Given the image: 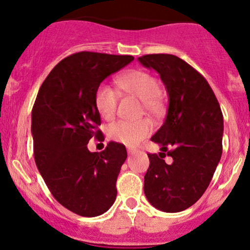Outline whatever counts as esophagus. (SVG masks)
<instances>
[{"label": "esophagus", "instance_id": "34e87169", "mask_svg": "<svg viewBox=\"0 0 250 250\" xmlns=\"http://www.w3.org/2000/svg\"><path fill=\"white\" fill-rule=\"evenodd\" d=\"M127 151H128V154H134L135 151H136V149H135V148H130V147H129V148H127Z\"/></svg>", "mask_w": 250, "mask_h": 250}]
</instances>
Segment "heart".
Instances as JSON below:
<instances>
[{
    "label": "heart",
    "mask_w": 250,
    "mask_h": 250,
    "mask_svg": "<svg viewBox=\"0 0 250 250\" xmlns=\"http://www.w3.org/2000/svg\"><path fill=\"white\" fill-rule=\"evenodd\" d=\"M116 84L125 93L141 100L142 104L150 113H159L163 101L157 79L145 70H130L116 79ZM94 101L99 114L104 120L114 119L116 114L119 95L108 84H100L95 91ZM153 131V123L147 119L120 120L111 123L108 129L113 141L128 147H135Z\"/></svg>",
    "instance_id": "1"
}]
</instances>
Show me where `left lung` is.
I'll return each mask as SVG.
<instances>
[{"instance_id": "1", "label": "left lung", "mask_w": 250, "mask_h": 250, "mask_svg": "<svg viewBox=\"0 0 250 250\" xmlns=\"http://www.w3.org/2000/svg\"><path fill=\"white\" fill-rule=\"evenodd\" d=\"M139 61L160 74L169 97L166 121L151 137L161 153L148 154L145 194L155 208L177 213L193 206L213 179L222 155V111L207 80L180 57L150 54Z\"/></svg>"}]
</instances>
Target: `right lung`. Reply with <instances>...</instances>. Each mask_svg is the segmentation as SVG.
<instances>
[{
	"mask_svg": "<svg viewBox=\"0 0 250 250\" xmlns=\"http://www.w3.org/2000/svg\"><path fill=\"white\" fill-rule=\"evenodd\" d=\"M134 60L130 55L81 51L60 61L43 81L31 111L34 157L59 203L81 216H99L115 202L116 181L127 150L109 142L90 153L91 137L103 139L94 96L105 77Z\"/></svg>",
	"mask_w": 250,
	"mask_h": 250,
	"instance_id": "add662e5",
	"label": "right lung"
}]
</instances>
